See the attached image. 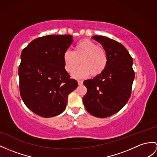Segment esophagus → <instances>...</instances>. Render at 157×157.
<instances>
[{
	"label": "esophagus",
	"instance_id": "34e87169",
	"mask_svg": "<svg viewBox=\"0 0 157 157\" xmlns=\"http://www.w3.org/2000/svg\"><path fill=\"white\" fill-rule=\"evenodd\" d=\"M83 84V81H78V85H82Z\"/></svg>",
	"mask_w": 157,
	"mask_h": 157
}]
</instances>
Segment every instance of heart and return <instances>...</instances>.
Wrapping results in <instances>:
<instances>
[{
	"label": "heart",
	"mask_w": 157,
	"mask_h": 157,
	"mask_svg": "<svg viewBox=\"0 0 157 157\" xmlns=\"http://www.w3.org/2000/svg\"><path fill=\"white\" fill-rule=\"evenodd\" d=\"M64 68L72 73L81 63L82 67L74 74L76 78H81L90 74L96 76L102 74L108 63L105 50L89 40L79 41L74 47L73 52L66 51L63 56Z\"/></svg>",
	"instance_id": "heart-1"
}]
</instances>
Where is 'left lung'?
<instances>
[{
	"label": "left lung",
	"mask_w": 157,
	"mask_h": 157,
	"mask_svg": "<svg viewBox=\"0 0 157 157\" xmlns=\"http://www.w3.org/2000/svg\"><path fill=\"white\" fill-rule=\"evenodd\" d=\"M92 39L106 51L108 63L102 74L84 81L87 93L82 101L92 115L106 118L119 111L131 97L135 78L133 60L118 42L104 36H93Z\"/></svg>",
	"instance_id": "left-lung-1"
}]
</instances>
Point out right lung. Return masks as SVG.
I'll return each instance as SVG.
<instances>
[{"label":"right lung","mask_w":157,"mask_h":157,"mask_svg":"<svg viewBox=\"0 0 157 157\" xmlns=\"http://www.w3.org/2000/svg\"><path fill=\"white\" fill-rule=\"evenodd\" d=\"M73 39L69 34L47 35L33 40L21 52L19 87L25 105L49 118L66 109L68 96L78 86L64 68L63 56Z\"/></svg>","instance_id":"add662e5"}]
</instances>
